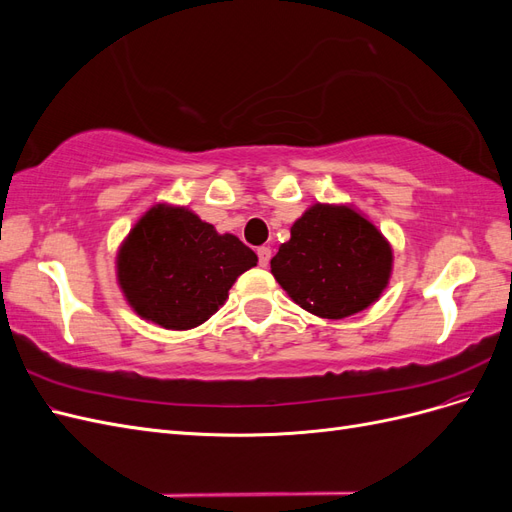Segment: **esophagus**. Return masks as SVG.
Masks as SVG:
<instances>
[{
	"instance_id": "1",
	"label": "esophagus",
	"mask_w": 512,
	"mask_h": 512,
	"mask_svg": "<svg viewBox=\"0 0 512 512\" xmlns=\"http://www.w3.org/2000/svg\"><path fill=\"white\" fill-rule=\"evenodd\" d=\"M256 254H258V265H260V267H267L269 260H271V247L262 245V247H258Z\"/></svg>"
}]
</instances>
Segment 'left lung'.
Returning a JSON list of instances; mask_svg holds the SVG:
<instances>
[{
    "label": "left lung",
    "instance_id": "obj_1",
    "mask_svg": "<svg viewBox=\"0 0 512 512\" xmlns=\"http://www.w3.org/2000/svg\"><path fill=\"white\" fill-rule=\"evenodd\" d=\"M391 245L350 207L314 205L271 260L280 286L307 312L339 320L374 303L389 284Z\"/></svg>",
    "mask_w": 512,
    "mask_h": 512
}]
</instances>
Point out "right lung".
I'll use <instances>...</instances> for the list:
<instances>
[{
	"mask_svg": "<svg viewBox=\"0 0 512 512\" xmlns=\"http://www.w3.org/2000/svg\"><path fill=\"white\" fill-rule=\"evenodd\" d=\"M258 256L235 235H218L183 207L147 211L121 245L119 286L138 316L164 329L203 324Z\"/></svg>",
	"mask_w": 512,
	"mask_h": 512,
	"instance_id": "add662e5",
	"label": "right lung"
}]
</instances>
